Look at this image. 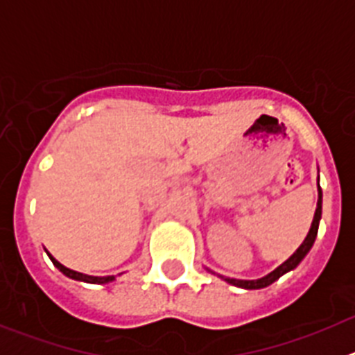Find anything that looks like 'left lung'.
I'll return each mask as SVG.
<instances>
[{"mask_svg":"<svg viewBox=\"0 0 355 355\" xmlns=\"http://www.w3.org/2000/svg\"><path fill=\"white\" fill-rule=\"evenodd\" d=\"M320 218H322V190H320V184H318V202H316V211H315V218H313L311 229H309V233H307L306 240L302 241V245L295 250L291 258H288L286 261H284L281 266H277L274 272H270V274L265 275V277H261V279H256V281H241V279H229V277H222V279H225V281H227L229 284H233V286L245 288V290H259V288L270 286V284L275 283V281H277L281 275H284L286 272L293 270L295 266L302 261L304 256L309 252V249H311L313 243H315L316 233H318Z\"/></svg>","mask_w":355,"mask_h":355,"instance_id":"1","label":"left lung"}]
</instances>
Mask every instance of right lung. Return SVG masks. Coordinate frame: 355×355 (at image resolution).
<instances>
[{
    "instance_id": "right-lung-1",
    "label": "right lung",
    "mask_w": 355,
    "mask_h": 355,
    "mask_svg": "<svg viewBox=\"0 0 355 355\" xmlns=\"http://www.w3.org/2000/svg\"><path fill=\"white\" fill-rule=\"evenodd\" d=\"M49 259L53 261V265L58 268V270L62 272L64 275H67V277L71 279H76V281H83V283H92V284H105V283H110V281H114V275H106V277H94V275H87V274H81V272H76V270H71V268H67V266H64L62 263L56 261L55 258H53L51 254H48Z\"/></svg>"
}]
</instances>
